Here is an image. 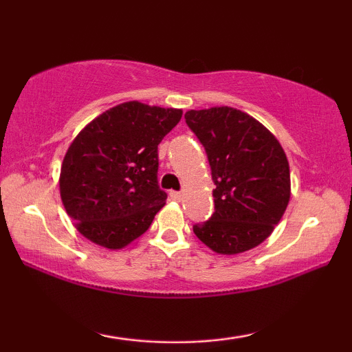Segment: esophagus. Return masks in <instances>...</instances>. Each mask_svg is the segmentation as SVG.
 <instances>
[{
    "mask_svg": "<svg viewBox=\"0 0 352 352\" xmlns=\"http://www.w3.org/2000/svg\"><path fill=\"white\" fill-rule=\"evenodd\" d=\"M170 197H171V199H175V200H181V197H182V192L171 190V192H170Z\"/></svg>",
    "mask_w": 352,
    "mask_h": 352,
    "instance_id": "34e87169",
    "label": "esophagus"
}]
</instances>
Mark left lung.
<instances>
[{
	"mask_svg": "<svg viewBox=\"0 0 352 352\" xmlns=\"http://www.w3.org/2000/svg\"><path fill=\"white\" fill-rule=\"evenodd\" d=\"M204 144L216 189L214 213L194 232L219 254H239L272 234L290 201V166L277 138L234 107L187 110Z\"/></svg>",
	"mask_w": 352,
	"mask_h": 352,
	"instance_id": "8db88e82",
	"label": "left lung"
}]
</instances>
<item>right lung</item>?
<instances>
[{
  "instance_id": "obj_1",
  "label": "right lung",
  "mask_w": 352,
  "mask_h": 352,
  "mask_svg": "<svg viewBox=\"0 0 352 352\" xmlns=\"http://www.w3.org/2000/svg\"><path fill=\"white\" fill-rule=\"evenodd\" d=\"M181 117V109L129 100L76 134L59 189L67 214L89 242L120 250L151 228L166 201L157 181L158 144Z\"/></svg>"
}]
</instances>
